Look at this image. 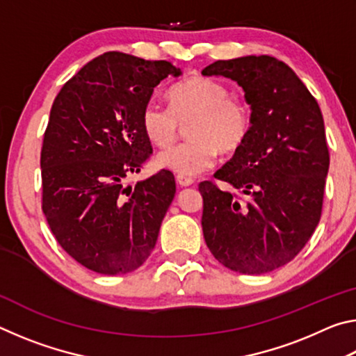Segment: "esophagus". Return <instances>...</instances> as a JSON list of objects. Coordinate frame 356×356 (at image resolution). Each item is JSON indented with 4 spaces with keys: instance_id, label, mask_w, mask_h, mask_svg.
<instances>
[{
    "instance_id": "1",
    "label": "esophagus",
    "mask_w": 356,
    "mask_h": 356,
    "mask_svg": "<svg viewBox=\"0 0 356 356\" xmlns=\"http://www.w3.org/2000/svg\"><path fill=\"white\" fill-rule=\"evenodd\" d=\"M176 182H177L179 186H190V185H193V182H195V180H193L191 177L177 176V177H176Z\"/></svg>"
}]
</instances>
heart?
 <instances>
[{"label": "heart", "mask_w": 356, "mask_h": 356, "mask_svg": "<svg viewBox=\"0 0 356 356\" xmlns=\"http://www.w3.org/2000/svg\"><path fill=\"white\" fill-rule=\"evenodd\" d=\"M170 108L149 102L143 108L144 134L156 146L176 140L180 122L188 125L191 140L166 147L156 155V165L179 176L193 177L213 166L216 150L231 154L242 146L251 127V111L242 99L213 78L191 76L170 91Z\"/></svg>", "instance_id": "1"}]
</instances>
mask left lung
I'll return each instance as SVG.
<instances>
[{
	"label": "left lung",
	"instance_id": "1",
	"mask_svg": "<svg viewBox=\"0 0 356 356\" xmlns=\"http://www.w3.org/2000/svg\"><path fill=\"white\" fill-rule=\"evenodd\" d=\"M202 75L237 81L251 108L248 136L215 172L248 200L201 182L204 238L234 272H273L303 250L321 221L330 166L322 111L297 74L272 56L215 61Z\"/></svg>",
	"mask_w": 356,
	"mask_h": 356
}]
</instances>
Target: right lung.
<instances>
[{"label":"right lung","mask_w":356,"mask_h":356,"mask_svg":"<svg viewBox=\"0 0 356 356\" xmlns=\"http://www.w3.org/2000/svg\"><path fill=\"white\" fill-rule=\"evenodd\" d=\"M168 75L182 70L108 51L53 102L40 154L42 210L63 250L95 273L141 267L176 195L170 171L124 182L152 154L141 113Z\"/></svg>","instance_id":"obj_1"}]
</instances>
